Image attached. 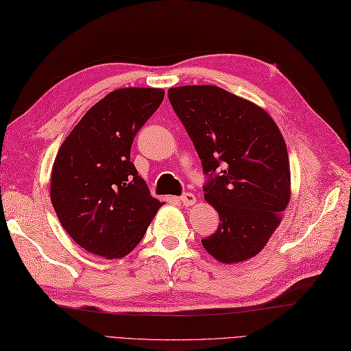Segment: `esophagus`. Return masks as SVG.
Wrapping results in <instances>:
<instances>
[{
	"mask_svg": "<svg viewBox=\"0 0 351 351\" xmlns=\"http://www.w3.org/2000/svg\"><path fill=\"white\" fill-rule=\"evenodd\" d=\"M180 199H182V202H183V205H193L195 202H196V196L193 195V193H191V192H186V193H183L182 196H180Z\"/></svg>",
	"mask_w": 351,
	"mask_h": 351,
	"instance_id": "1",
	"label": "esophagus"
}]
</instances>
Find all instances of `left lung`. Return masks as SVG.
I'll return each instance as SVG.
<instances>
[{"label": "left lung", "instance_id": "obj_1", "mask_svg": "<svg viewBox=\"0 0 351 351\" xmlns=\"http://www.w3.org/2000/svg\"><path fill=\"white\" fill-rule=\"evenodd\" d=\"M168 99L201 159L204 196L220 217L204 248L227 264L254 257L291 197L289 159L278 125L257 105L214 85L169 88Z\"/></svg>", "mask_w": 351, "mask_h": 351}]
</instances>
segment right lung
Instances as JSON below:
<instances>
[{"label":"right lung","mask_w":351,"mask_h":351,"mask_svg":"<svg viewBox=\"0 0 351 351\" xmlns=\"http://www.w3.org/2000/svg\"><path fill=\"white\" fill-rule=\"evenodd\" d=\"M162 88H119L96 103L54 159L51 204L85 251L122 258L143 239L162 204L130 160L138 130L164 100Z\"/></svg>","instance_id":"right-lung-1"}]
</instances>
